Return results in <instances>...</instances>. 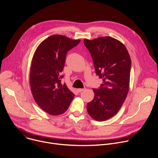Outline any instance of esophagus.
<instances>
[{
  "label": "esophagus",
  "instance_id": "1",
  "mask_svg": "<svg viewBox=\"0 0 158 158\" xmlns=\"http://www.w3.org/2000/svg\"><path fill=\"white\" fill-rule=\"evenodd\" d=\"M84 90H85V89H77V91L78 93H81V92L84 91Z\"/></svg>",
  "mask_w": 158,
  "mask_h": 158
}]
</instances>
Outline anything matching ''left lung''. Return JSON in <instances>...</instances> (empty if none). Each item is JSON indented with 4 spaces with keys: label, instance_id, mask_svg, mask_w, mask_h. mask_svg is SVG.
<instances>
[{
    "label": "left lung",
    "instance_id": "1",
    "mask_svg": "<svg viewBox=\"0 0 158 158\" xmlns=\"http://www.w3.org/2000/svg\"><path fill=\"white\" fill-rule=\"evenodd\" d=\"M91 53L96 73L102 79L94 98L87 104L88 114L98 121L115 116L123 106L129 89L131 60L124 45L109 36L84 40Z\"/></svg>",
    "mask_w": 158,
    "mask_h": 158
}]
</instances>
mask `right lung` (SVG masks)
Returning <instances> with one entry per match:
<instances>
[{"label": "right lung", "mask_w": 158, "mask_h": 158, "mask_svg": "<svg viewBox=\"0 0 158 158\" xmlns=\"http://www.w3.org/2000/svg\"><path fill=\"white\" fill-rule=\"evenodd\" d=\"M62 35H52L36 49L30 69V85L37 105L50 115L62 114L75 95L61 82L65 56L80 42Z\"/></svg>", "instance_id": "add662e5"}]
</instances>
